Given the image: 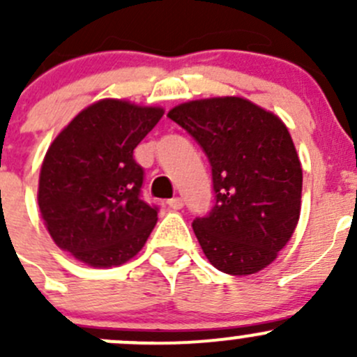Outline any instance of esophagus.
<instances>
[{
	"label": "esophagus",
	"instance_id": "1",
	"mask_svg": "<svg viewBox=\"0 0 357 357\" xmlns=\"http://www.w3.org/2000/svg\"><path fill=\"white\" fill-rule=\"evenodd\" d=\"M167 205L172 208V211H179V208L185 205V202H183L181 197H174V199L167 200Z\"/></svg>",
	"mask_w": 357,
	"mask_h": 357
}]
</instances>
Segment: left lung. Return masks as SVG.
I'll use <instances>...</instances> for the list:
<instances>
[{"instance_id":"obj_1","label":"left lung","mask_w":357,"mask_h":357,"mask_svg":"<svg viewBox=\"0 0 357 357\" xmlns=\"http://www.w3.org/2000/svg\"><path fill=\"white\" fill-rule=\"evenodd\" d=\"M167 117L211 162L215 204L192 225L205 257L228 275L264 269L301 215L302 167L287 126L238 96L181 103Z\"/></svg>"}]
</instances>
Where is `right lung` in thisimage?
<instances>
[{"instance_id":"obj_1","label":"right lung","mask_w":357,"mask_h":357,"mask_svg":"<svg viewBox=\"0 0 357 357\" xmlns=\"http://www.w3.org/2000/svg\"><path fill=\"white\" fill-rule=\"evenodd\" d=\"M164 115L158 107L100 100L79 112L46 152L38 204L53 242L93 268L135 257L157 222L142 199L132 152Z\"/></svg>"}]
</instances>
